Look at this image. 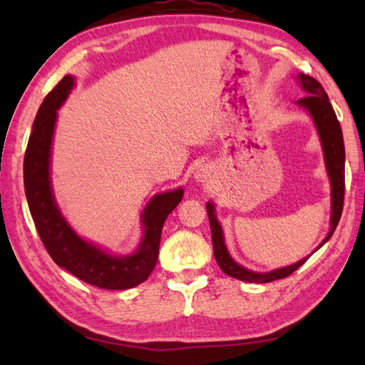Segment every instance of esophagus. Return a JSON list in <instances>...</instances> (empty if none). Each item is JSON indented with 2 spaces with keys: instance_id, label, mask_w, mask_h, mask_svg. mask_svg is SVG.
<instances>
[{
  "instance_id": "obj_1",
  "label": "esophagus",
  "mask_w": 365,
  "mask_h": 365,
  "mask_svg": "<svg viewBox=\"0 0 365 365\" xmlns=\"http://www.w3.org/2000/svg\"><path fill=\"white\" fill-rule=\"evenodd\" d=\"M209 175H211V172H209L206 168H201V169H197V170H196V175H195V178H196L197 182H207Z\"/></svg>"
}]
</instances>
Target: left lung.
<instances>
[{
    "mask_svg": "<svg viewBox=\"0 0 365 365\" xmlns=\"http://www.w3.org/2000/svg\"><path fill=\"white\" fill-rule=\"evenodd\" d=\"M298 80L302 88L307 93V96L301 98V100L296 101V104L301 108H304L316 123L317 133L320 137V143L324 148V158H325V165L327 172H329L330 177V185H331V219H330V232L327 235L325 242H329L330 237L335 232V228L341 217L343 212V202H344V143H343V133H341V125L336 119L335 110H333L329 96H327L324 86L320 85L316 78L309 77L306 73H299ZM207 217L209 224H211V233H212V246H214V256L215 261H217L219 267L222 272L227 275L233 277V279L250 282V283H269L274 280L285 279V277L292 275L296 269H299L302 264L307 261V257L301 259L296 264L287 265V267L275 269L272 272H252L242 267V265L237 264L228 255L227 246L224 242V232H222V227L219 224L217 217H215V211L212 202H207ZM320 245V246H322ZM319 246V248H320Z\"/></svg>",
    "mask_w": 365,
    "mask_h": 365,
    "instance_id": "obj_1",
    "label": "left lung"
}]
</instances>
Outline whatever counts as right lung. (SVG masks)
<instances>
[{"instance_id": "add662e5", "label": "right lung", "mask_w": 365, "mask_h": 365, "mask_svg": "<svg viewBox=\"0 0 365 365\" xmlns=\"http://www.w3.org/2000/svg\"><path fill=\"white\" fill-rule=\"evenodd\" d=\"M72 86L73 77L66 76L46 95L35 117L24 158V185L30 214L48 255L59 267L98 288H133L145 282L156 265L163 225L182 201L183 190L177 188L151 197L141 214L143 240L130 256H113L80 238L58 209L49 180L54 123L58 109Z\"/></svg>"}]
</instances>
